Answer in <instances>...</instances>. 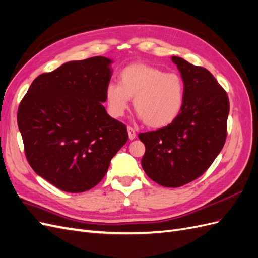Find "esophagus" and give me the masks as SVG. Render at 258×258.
I'll return each mask as SVG.
<instances>
[{
  "label": "esophagus",
  "instance_id": "esophagus-1",
  "mask_svg": "<svg viewBox=\"0 0 258 258\" xmlns=\"http://www.w3.org/2000/svg\"><path fill=\"white\" fill-rule=\"evenodd\" d=\"M127 131H128L129 140H134V139H136L137 134H136V130H135L134 128H132V127H128V128H127Z\"/></svg>",
  "mask_w": 258,
  "mask_h": 258
}]
</instances>
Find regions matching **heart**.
I'll list each match as a JSON object with an SVG mask.
<instances>
[{"mask_svg":"<svg viewBox=\"0 0 258 258\" xmlns=\"http://www.w3.org/2000/svg\"><path fill=\"white\" fill-rule=\"evenodd\" d=\"M185 86L176 73L143 62H135L119 72V83L111 82L105 88L107 110L120 118L134 99L138 116L151 128H163L172 123L181 113Z\"/></svg>","mask_w":258,"mask_h":258,"instance_id":"b5f03b06","label":"heart"}]
</instances>
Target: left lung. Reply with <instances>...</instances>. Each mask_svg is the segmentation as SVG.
I'll use <instances>...</instances> for the list:
<instances>
[{
  "label": "left lung",
  "mask_w": 258,
  "mask_h": 258,
  "mask_svg": "<svg viewBox=\"0 0 258 258\" xmlns=\"http://www.w3.org/2000/svg\"><path fill=\"white\" fill-rule=\"evenodd\" d=\"M185 86L181 113L169 126L140 134L142 168L154 182L179 187L204 174L227 137L229 100L207 69L173 56Z\"/></svg>",
  "instance_id": "8db88e82"
}]
</instances>
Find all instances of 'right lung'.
<instances>
[{
    "label": "right lung",
    "mask_w": 258,
    "mask_h": 258,
    "mask_svg": "<svg viewBox=\"0 0 258 258\" xmlns=\"http://www.w3.org/2000/svg\"><path fill=\"white\" fill-rule=\"evenodd\" d=\"M113 61H69L31 84L17 122L35 173L68 192L91 189L128 141L127 127L103 106Z\"/></svg>",
    "instance_id": "right-lung-1"
}]
</instances>
